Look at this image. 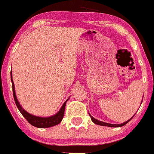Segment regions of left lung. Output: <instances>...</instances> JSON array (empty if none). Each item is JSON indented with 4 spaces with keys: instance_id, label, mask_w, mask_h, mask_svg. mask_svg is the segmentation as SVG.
<instances>
[{
    "instance_id": "1",
    "label": "left lung",
    "mask_w": 154,
    "mask_h": 154,
    "mask_svg": "<svg viewBox=\"0 0 154 154\" xmlns=\"http://www.w3.org/2000/svg\"><path fill=\"white\" fill-rule=\"evenodd\" d=\"M89 116H90V117H91V121H92V122H94V124H96V125H101V126H106V127H122V126L125 125L126 124L128 123V122H130V121L131 120V119H132V118H131V119H130V120L127 121V122H125V123H123V124H120V125H112V124L105 123V122H100V121L97 120V119H94V118H93L92 116H91V115H89ZM134 116H135V115H134Z\"/></svg>"
}]
</instances>
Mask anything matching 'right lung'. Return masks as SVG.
Instances as JSON below:
<instances>
[{"mask_svg":"<svg viewBox=\"0 0 154 154\" xmlns=\"http://www.w3.org/2000/svg\"><path fill=\"white\" fill-rule=\"evenodd\" d=\"M11 81H12V92H13V97L15 102V104H16L17 107H18V109H19L20 112H21V114H22V116L27 119V122H28L31 125L34 126V127H38V128H46V127H53V126L57 125L58 124H60V122H62V120H63V116H64L66 101H67L68 100L65 102L64 104H63V106L61 107L60 111H59L56 115L51 116V117L42 118L38 117V116H32V115L29 114L27 112H26L25 110L21 106V105L18 103V100H17V97L15 92V86H14V83L12 77V72H11Z\"/></svg>","mask_w":154,"mask_h":154,"instance_id":"1","label":"right lung"}]
</instances>
